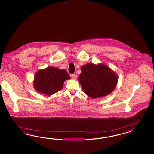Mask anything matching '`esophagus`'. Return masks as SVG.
Returning a JSON list of instances; mask_svg holds the SVG:
<instances>
[{"label":"esophagus","instance_id":"34e87169","mask_svg":"<svg viewBox=\"0 0 154 154\" xmlns=\"http://www.w3.org/2000/svg\"><path fill=\"white\" fill-rule=\"evenodd\" d=\"M71 77H72V79H77V75H75V74H72V75H71Z\"/></svg>","mask_w":154,"mask_h":154}]
</instances>
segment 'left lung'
<instances>
[{
  "instance_id": "8db88e82",
  "label": "left lung",
  "mask_w": 154,
  "mask_h": 154,
  "mask_svg": "<svg viewBox=\"0 0 154 154\" xmlns=\"http://www.w3.org/2000/svg\"><path fill=\"white\" fill-rule=\"evenodd\" d=\"M79 81L84 93L92 98L105 97L116 87L117 75L107 65L88 63L81 68Z\"/></svg>"
}]
</instances>
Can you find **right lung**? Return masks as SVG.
<instances>
[{"mask_svg": "<svg viewBox=\"0 0 154 154\" xmlns=\"http://www.w3.org/2000/svg\"><path fill=\"white\" fill-rule=\"evenodd\" d=\"M69 79L70 76L65 69L50 66L36 73L34 87L39 93L51 95L61 90L64 81Z\"/></svg>", "mask_w": 154, "mask_h": 154, "instance_id": "add662e5", "label": "right lung"}]
</instances>
